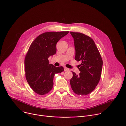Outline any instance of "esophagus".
Listing matches in <instances>:
<instances>
[{
    "mask_svg": "<svg viewBox=\"0 0 126 126\" xmlns=\"http://www.w3.org/2000/svg\"><path fill=\"white\" fill-rule=\"evenodd\" d=\"M64 71H69V69L68 68H66V67H65L64 68Z\"/></svg>",
    "mask_w": 126,
    "mask_h": 126,
    "instance_id": "34e87169",
    "label": "esophagus"
}]
</instances>
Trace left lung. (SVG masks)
Instances as JSON below:
<instances>
[{"label": "left lung", "mask_w": 126, "mask_h": 126, "mask_svg": "<svg viewBox=\"0 0 126 126\" xmlns=\"http://www.w3.org/2000/svg\"><path fill=\"white\" fill-rule=\"evenodd\" d=\"M74 40L75 58L82 63L79 74L72 72L70 85L73 92L79 95L91 93L98 84L102 69L103 60L93 40L79 32H70Z\"/></svg>", "instance_id": "obj_1"}]
</instances>
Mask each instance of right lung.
I'll list each match as a JSON object with an SVG mask.
<instances>
[{"instance_id": "add662e5", "label": "right lung", "mask_w": 126, "mask_h": 126, "mask_svg": "<svg viewBox=\"0 0 126 126\" xmlns=\"http://www.w3.org/2000/svg\"><path fill=\"white\" fill-rule=\"evenodd\" d=\"M69 31L48 32L35 39L24 60L26 80L33 90L40 95L47 94L53 86L55 74L64 71L63 67L49 63L48 58L56 54V44Z\"/></svg>"}]
</instances>
